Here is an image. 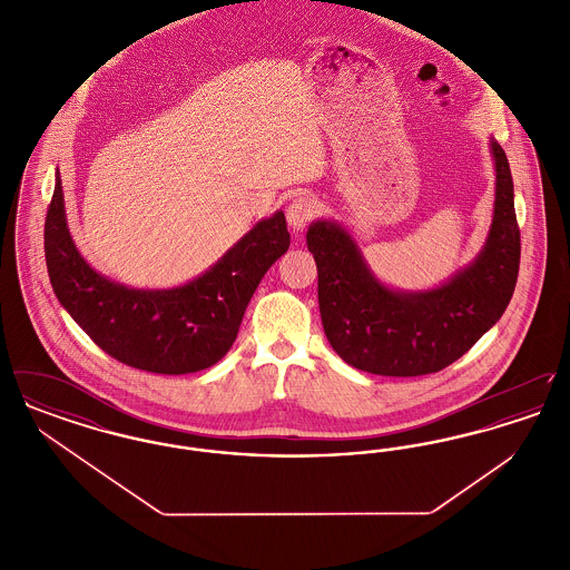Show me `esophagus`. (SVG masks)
<instances>
[{"label":"esophagus","mask_w":570,"mask_h":570,"mask_svg":"<svg viewBox=\"0 0 570 570\" xmlns=\"http://www.w3.org/2000/svg\"><path fill=\"white\" fill-rule=\"evenodd\" d=\"M314 214H316V200L309 196H297L286 209V219H288V226L298 233L307 226V222L314 217Z\"/></svg>","instance_id":"1"}]
</instances>
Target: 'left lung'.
<instances>
[{"label":"left lung","mask_w":570,"mask_h":570,"mask_svg":"<svg viewBox=\"0 0 570 570\" xmlns=\"http://www.w3.org/2000/svg\"><path fill=\"white\" fill-rule=\"evenodd\" d=\"M489 145L495 203L488 242L474 263L438 288H386L337 222L309 224L307 249L318 267L326 340L348 365L379 376L434 374L468 353L504 314L515 291L521 239L507 154L493 138Z\"/></svg>","instance_id":"8db88e82"}]
</instances>
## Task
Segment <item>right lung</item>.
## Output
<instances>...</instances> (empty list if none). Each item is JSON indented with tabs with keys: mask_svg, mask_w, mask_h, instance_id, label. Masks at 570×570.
Instances as JSON below:
<instances>
[{
	"mask_svg": "<svg viewBox=\"0 0 570 570\" xmlns=\"http://www.w3.org/2000/svg\"><path fill=\"white\" fill-rule=\"evenodd\" d=\"M282 212L261 219L209 272L177 288L142 291L94 272L70 237L59 173L45 256L55 295L105 353L142 372L191 374L230 351L263 275L288 249Z\"/></svg>",
	"mask_w": 570,
	"mask_h": 570,
	"instance_id": "right-lung-1",
	"label": "right lung"
}]
</instances>
